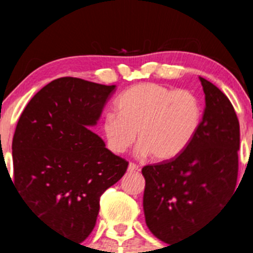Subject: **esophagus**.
I'll return each instance as SVG.
<instances>
[{
	"mask_svg": "<svg viewBox=\"0 0 253 253\" xmlns=\"http://www.w3.org/2000/svg\"><path fill=\"white\" fill-rule=\"evenodd\" d=\"M127 171H129V172H136V171H138V165L133 164V163H129L128 168H127Z\"/></svg>",
	"mask_w": 253,
	"mask_h": 253,
	"instance_id": "1",
	"label": "esophagus"
}]
</instances>
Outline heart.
Instances as JSON below:
<instances>
[{
  "instance_id": "heart-1",
  "label": "heart",
  "mask_w": 253,
  "mask_h": 253,
  "mask_svg": "<svg viewBox=\"0 0 253 253\" xmlns=\"http://www.w3.org/2000/svg\"><path fill=\"white\" fill-rule=\"evenodd\" d=\"M115 106L117 114H108L103 121L106 144L115 154L126 152L138 133L139 155L170 162L190 147L202 122V108L195 94L157 83L126 89Z\"/></svg>"
}]
</instances>
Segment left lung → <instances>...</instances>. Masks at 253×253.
<instances>
[{"instance_id":"1","label":"left lung","mask_w":253,"mask_h":253,"mask_svg":"<svg viewBox=\"0 0 253 253\" xmlns=\"http://www.w3.org/2000/svg\"><path fill=\"white\" fill-rule=\"evenodd\" d=\"M200 81L206 109L195 139L176 159L142 169L145 223L169 245L205 226L236 188L239 120L228 96Z\"/></svg>"}]
</instances>
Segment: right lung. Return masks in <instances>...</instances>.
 Instances as JSON below:
<instances>
[{
  "instance_id": "add662e5",
  "label": "right lung",
  "mask_w": 253,
  "mask_h": 253,
  "mask_svg": "<svg viewBox=\"0 0 253 253\" xmlns=\"http://www.w3.org/2000/svg\"><path fill=\"white\" fill-rule=\"evenodd\" d=\"M115 88L55 79L28 103L14 132L12 183L30 211L73 241H84L93 231L100 196L128 167L89 129Z\"/></svg>"
}]
</instances>
